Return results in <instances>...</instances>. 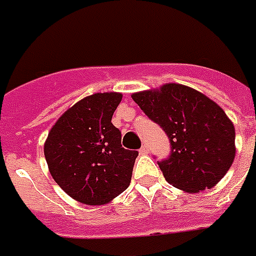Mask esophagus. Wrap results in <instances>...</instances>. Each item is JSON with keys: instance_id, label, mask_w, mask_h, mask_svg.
<instances>
[{"instance_id": "esophagus-1", "label": "esophagus", "mask_w": 256, "mask_h": 256, "mask_svg": "<svg viewBox=\"0 0 256 256\" xmlns=\"http://www.w3.org/2000/svg\"><path fill=\"white\" fill-rule=\"evenodd\" d=\"M139 152L142 154V155H147V154H148V147H147V144H143V146L140 147V150H139Z\"/></svg>"}]
</instances>
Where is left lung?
<instances>
[{
	"label": "left lung",
	"instance_id": "1",
	"mask_svg": "<svg viewBox=\"0 0 256 256\" xmlns=\"http://www.w3.org/2000/svg\"><path fill=\"white\" fill-rule=\"evenodd\" d=\"M132 97L170 138L171 155L158 164L171 186L197 193L226 175L236 158V128L213 100L175 82Z\"/></svg>",
	"mask_w": 256,
	"mask_h": 256
}]
</instances>
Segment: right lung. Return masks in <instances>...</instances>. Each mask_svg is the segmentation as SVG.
<instances>
[{"label":"right lung","mask_w":256,"mask_h":256,"mask_svg":"<svg viewBox=\"0 0 256 256\" xmlns=\"http://www.w3.org/2000/svg\"><path fill=\"white\" fill-rule=\"evenodd\" d=\"M121 93H94L66 110L50 130L44 156L56 184L74 200L105 205L128 189L138 151L124 150L112 117Z\"/></svg>","instance_id":"1"}]
</instances>
